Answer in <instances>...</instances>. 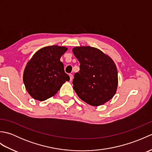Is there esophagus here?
Here are the masks:
<instances>
[{"instance_id": "34e87169", "label": "esophagus", "mask_w": 152, "mask_h": 152, "mask_svg": "<svg viewBox=\"0 0 152 152\" xmlns=\"http://www.w3.org/2000/svg\"><path fill=\"white\" fill-rule=\"evenodd\" d=\"M69 76H70V81H72V78H73V75H72V74H69Z\"/></svg>"}]
</instances>
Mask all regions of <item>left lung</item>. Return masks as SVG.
I'll list each match as a JSON object with an SVG mask.
<instances>
[{
    "label": "left lung",
    "mask_w": 152,
    "mask_h": 152,
    "mask_svg": "<svg viewBox=\"0 0 152 152\" xmlns=\"http://www.w3.org/2000/svg\"><path fill=\"white\" fill-rule=\"evenodd\" d=\"M72 51L80 63L74 74L73 89L83 101L99 106L112 99L117 91V67L108 55L91 46H77Z\"/></svg>",
    "instance_id": "left-lung-1"
}]
</instances>
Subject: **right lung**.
<instances>
[{
	"label": "right lung",
	"instance_id": "add662e5",
	"mask_svg": "<svg viewBox=\"0 0 152 152\" xmlns=\"http://www.w3.org/2000/svg\"><path fill=\"white\" fill-rule=\"evenodd\" d=\"M68 50L57 45L41 48L28 61L23 80L32 97L44 101L54 96L70 77L64 72L61 57Z\"/></svg>",
	"mask_w": 152,
	"mask_h": 152
}]
</instances>
